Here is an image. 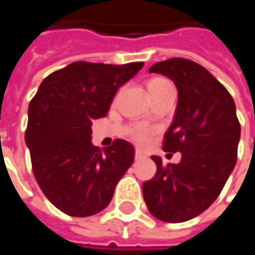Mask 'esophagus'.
<instances>
[{"mask_svg":"<svg viewBox=\"0 0 255 255\" xmlns=\"http://www.w3.org/2000/svg\"><path fill=\"white\" fill-rule=\"evenodd\" d=\"M146 153H143L142 150H135V160H142V158H146Z\"/></svg>","mask_w":255,"mask_h":255,"instance_id":"obj_1","label":"esophagus"}]
</instances>
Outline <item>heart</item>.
<instances>
[{"label": "heart", "mask_w": 255, "mask_h": 255, "mask_svg": "<svg viewBox=\"0 0 255 255\" xmlns=\"http://www.w3.org/2000/svg\"><path fill=\"white\" fill-rule=\"evenodd\" d=\"M168 84V81L164 80V78L154 77L152 80L147 81V90H149V94H153L158 91L163 85ZM129 138L138 143V145H146L149 139H150V129L145 126H135L133 128L129 129Z\"/></svg>", "instance_id": "obj_1"}]
</instances>
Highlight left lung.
Here are the masks:
<instances>
[{
    "mask_svg": "<svg viewBox=\"0 0 255 255\" xmlns=\"http://www.w3.org/2000/svg\"><path fill=\"white\" fill-rule=\"evenodd\" d=\"M174 81L178 90L175 116L164 135V152H181L178 164L157 165L143 182L150 214L164 222H185L207 210L228 181L238 160L240 124L233 98L199 63L183 58L158 62L149 69Z\"/></svg>",
    "mask_w": 255,
    "mask_h": 255,
    "instance_id": "left-lung-1",
    "label": "left lung"
}]
</instances>
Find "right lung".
I'll use <instances>...</instances> for the list:
<instances>
[{
  "label": "right lung",
  "mask_w": 255,
  "mask_h": 255,
  "mask_svg": "<svg viewBox=\"0 0 255 255\" xmlns=\"http://www.w3.org/2000/svg\"><path fill=\"white\" fill-rule=\"evenodd\" d=\"M143 62H74L51 73L28 105L24 139L33 174L48 200L65 214L90 217L108 207L117 182L133 161V146L116 139L92 145V120L108 115L117 90Z\"/></svg>",
  "instance_id": "obj_1"
}]
</instances>
